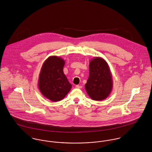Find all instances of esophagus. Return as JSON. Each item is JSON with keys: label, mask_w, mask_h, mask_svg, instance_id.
<instances>
[{"label": "esophagus", "mask_w": 152, "mask_h": 152, "mask_svg": "<svg viewBox=\"0 0 152 152\" xmlns=\"http://www.w3.org/2000/svg\"><path fill=\"white\" fill-rule=\"evenodd\" d=\"M75 88H81L82 87H81V86H80L77 85V86H75Z\"/></svg>", "instance_id": "esophagus-1"}]
</instances>
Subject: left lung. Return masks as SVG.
<instances>
[{
    "label": "left lung",
    "mask_w": 152,
    "mask_h": 152,
    "mask_svg": "<svg viewBox=\"0 0 152 152\" xmlns=\"http://www.w3.org/2000/svg\"><path fill=\"white\" fill-rule=\"evenodd\" d=\"M89 74L85 85L88 95L95 101L106 99L113 88L112 76L107 61L95 57L89 63Z\"/></svg>",
    "instance_id": "1"
}]
</instances>
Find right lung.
Segmentation results:
<instances>
[{
    "label": "right lung",
    "instance_id": "right-lung-1",
    "mask_svg": "<svg viewBox=\"0 0 152 152\" xmlns=\"http://www.w3.org/2000/svg\"><path fill=\"white\" fill-rule=\"evenodd\" d=\"M65 61L61 57L50 56L42 66L39 78V88L47 99L60 101L70 91L72 85L63 72Z\"/></svg>",
    "mask_w": 152,
    "mask_h": 152
}]
</instances>
